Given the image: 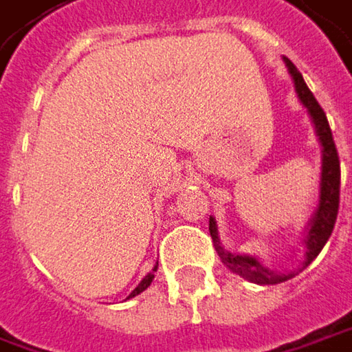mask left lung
Masks as SVG:
<instances>
[{
	"label": "left lung",
	"instance_id": "obj_1",
	"mask_svg": "<svg viewBox=\"0 0 352 352\" xmlns=\"http://www.w3.org/2000/svg\"><path fill=\"white\" fill-rule=\"evenodd\" d=\"M284 64L288 68V74L292 76L294 82V90L296 96L300 100L312 124H314V133L318 137L320 143V183H318V206L314 209L308 226L304 228V260L302 266L296 270L290 272H278L272 270L268 266L262 264V260L258 256L252 254H232L230 250H226L219 240V232H217V221L213 215H209V234L215 245V252L219 254L221 262L234 272L241 276L248 282L254 284H280L286 282L294 276H298V272H302L324 248V243L329 241L333 230H335L336 213H338V193H340V163H338V153H336L335 141H333V133L327 120V114L320 109V104L316 102L314 94L310 92V88L306 86L302 74L296 70V66L284 58Z\"/></svg>",
	"mask_w": 352,
	"mask_h": 352
}]
</instances>
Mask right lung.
Segmentation results:
<instances>
[{
  "mask_svg": "<svg viewBox=\"0 0 352 352\" xmlns=\"http://www.w3.org/2000/svg\"><path fill=\"white\" fill-rule=\"evenodd\" d=\"M157 268H159V262H157V264L153 266V270L148 272V274L144 276L143 280L139 282V286H137V288H135V290H133V292L129 294V298H135V296H139L141 292H144V290H146V288L151 286V282H153V278H155V272H157Z\"/></svg>",
  "mask_w": 352,
  "mask_h": 352,
  "instance_id": "right-lung-1",
  "label": "right lung"
}]
</instances>
